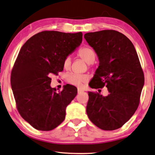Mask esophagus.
I'll return each instance as SVG.
<instances>
[{"label":"esophagus","mask_w":155,"mask_h":155,"mask_svg":"<svg viewBox=\"0 0 155 155\" xmlns=\"http://www.w3.org/2000/svg\"><path fill=\"white\" fill-rule=\"evenodd\" d=\"M84 91L83 89H78V94H81V93H82V92H83Z\"/></svg>","instance_id":"34e87169"}]
</instances>
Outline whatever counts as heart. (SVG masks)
<instances>
[{
	"instance_id": "1",
	"label": "heart",
	"mask_w": 155,
	"mask_h": 155,
	"mask_svg": "<svg viewBox=\"0 0 155 155\" xmlns=\"http://www.w3.org/2000/svg\"><path fill=\"white\" fill-rule=\"evenodd\" d=\"M78 55L85 61L87 64H91L94 63L95 59V53L92 49L89 47H83L78 51ZM71 65V58L70 56L64 59L63 66L64 69H68ZM66 79L71 85L81 87L82 84L86 83L89 78L85 74H78L74 73H69L66 76Z\"/></svg>"
}]
</instances>
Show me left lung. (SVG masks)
Listing matches in <instances>:
<instances>
[{"mask_svg":"<svg viewBox=\"0 0 155 155\" xmlns=\"http://www.w3.org/2000/svg\"><path fill=\"white\" fill-rule=\"evenodd\" d=\"M85 40L97 55L99 66L89 83L91 88H108V95L89 91L86 112L90 120L103 130L117 129L137 108L144 76L133 43L112 30L88 32Z\"/></svg>","mask_w":155,"mask_h":155,"instance_id":"1","label":"left lung"}]
</instances>
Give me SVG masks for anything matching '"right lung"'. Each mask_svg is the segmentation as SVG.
<instances>
[{"label":"right lung","mask_w":155,"mask_h":155,"mask_svg":"<svg viewBox=\"0 0 155 155\" xmlns=\"http://www.w3.org/2000/svg\"><path fill=\"white\" fill-rule=\"evenodd\" d=\"M82 32L43 31L30 38L21 48L11 76L17 108L34 128L50 131L65 119L66 109L77 94L67 84L57 93L51 87V74L64 70V59L82 43Z\"/></svg>","instance_id":"obj_1"}]
</instances>
